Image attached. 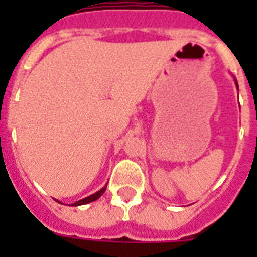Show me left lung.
<instances>
[{
    "label": "left lung",
    "instance_id": "8db88e82",
    "mask_svg": "<svg viewBox=\"0 0 257 257\" xmlns=\"http://www.w3.org/2000/svg\"><path fill=\"white\" fill-rule=\"evenodd\" d=\"M233 80H235V84H236V88H237V89H239V84H237V81H236V78H235V77H233Z\"/></svg>",
    "mask_w": 257,
    "mask_h": 257
}]
</instances>
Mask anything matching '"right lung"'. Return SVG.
<instances>
[{
	"mask_svg": "<svg viewBox=\"0 0 257 257\" xmlns=\"http://www.w3.org/2000/svg\"><path fill=\"white\" fill-rule=\"evenodd\" d=\"M106 185H108V184H106ZM106 185H105L104 188H101L100 191H97L96 193H93V195L88 196V197H85V199L78 200V201H76V203L72 204V205H74V207H78V205H84V204H88V203H92V201H96L97 199H100L101 196L104 195L105 189H106Z\"/></svg>",
	"mask_w": 257,
	"mask_h": 257,
	"instance_id": "add662e5",
	"label": "right lung"
}]
</instances>
